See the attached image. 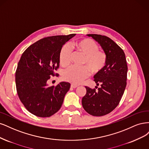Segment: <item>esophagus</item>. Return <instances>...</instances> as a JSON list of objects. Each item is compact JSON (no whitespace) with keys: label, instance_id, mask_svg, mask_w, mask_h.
I'll list each match as a JSON object with an SVG mask.
<instances>
[{"label":"esophagus","instance_id":"obj_1","mask_svg":"<svg viewBox=\"0 0 149 149\" xmlns=\"http://www.w3.org/2000/svg\"><path fill=\"white\" fill-rule=\"evenodd\" d=\"M70 87H71V88H76L78 87V86L76 85H74V84H71Z\"/></svg>","mask_w":149,"mask_h":149}]
</instances>
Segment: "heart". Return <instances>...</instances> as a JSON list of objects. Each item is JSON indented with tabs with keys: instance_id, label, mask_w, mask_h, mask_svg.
Listing matches in <instances>:
<instances>
[{
	"instance_id": "b5f03b06",
	"label": "heart",
	"mask_w": 149,
	"mask_h": 149,
	"mask_svg": "<svg viewBox=\"0 0 149 149\" xmlns=\"http://www.w3.org/2000/svg\"><path fill=\"white\" fill-rule=\"evenodd\" d=\"M73 48L78 53L83 55L84 59L81 68L70 67L67 69L63 74V77L66 80L74 84H80L87 79L90 72L93 74L98 73L107 63V55L102 51H100L97 42L89 38H84L74 42ZM71 49L68 45H65L61 48L59 53L60 64L64 67L70 64Z\"/></svg>"
}]
</instances>
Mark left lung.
I'll return each instance as SVG.
<instances>
[{"mask_svg":"<svg viewBox=\"0 0 149 149\" xmlns=\"http://www.w3.org/2000/svg\"><path fill=\"white\" fill-rule=\"evenodd\" d=\"M87 35L102 47L107 55V63L94 75V81L101 87L96 90L85 87L87 93L81 100V104L88 114L102 116L111 112L122 98L126 87L127 62L123 50L109 38L96 34Z\"/></svg>","mask_w":149,"mask_h":149,"instance_id":"8db88e82","label":"left lung"}]
</instances>
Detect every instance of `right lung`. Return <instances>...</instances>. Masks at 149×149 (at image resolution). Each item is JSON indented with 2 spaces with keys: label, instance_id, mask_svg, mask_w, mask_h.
Masks as SVG:
<instances>
[{
  "label": "right lung",
  "instance_id": "add662e5",
  "mask_svg": "<svg viewBox=\"0 0 149 149\" xmlns=\"http://www.w3.org/2000/svg\"><path fill=\"white\" fill-rule=\"evenodd\" d=\"M75 34L42 38L24 51L15 73L17 93L28 111L38 117L53 115L60 109L70 84L61 81L49 86L50 75L59 66L60 51Z\"/></svg>",
  "mask_w": 149,
  "mask_h": 149
}]
</instances>
